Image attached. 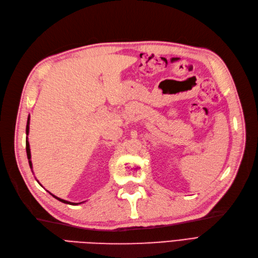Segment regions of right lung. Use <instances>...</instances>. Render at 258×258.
<instances>
[{
	"label": "right lung",
	"instance_id": "right-lung-1",
	"mask_svg": "<svg viewBox=\"0 0 258 258\" xmlns=\"http://www.w3.org/2000/svg\"><path fill=\"white\" fill-rule=\"evenodd\" d=\"M29 123H30V116L28 117V121H27V129H26V134L27 136L29 135ZM26 150H27V156H28V160H29V165H30V168L32 169V162H31V152H30V144H29V141H28V137L26 139ZM33 172V171H32ZM50 194V192H49ZM52 195V194H50ZM52 197H54L56 199H58L59 201L63 202V204H67V205H72V206H76V205H80L82 204V202H80V204H75V202H70V201H67V200H63V199H60L58 197L54 196V195H52Z\"/></svg>",
	"mask_w": 258,
	"mask_h": 258
}]
</instances>
